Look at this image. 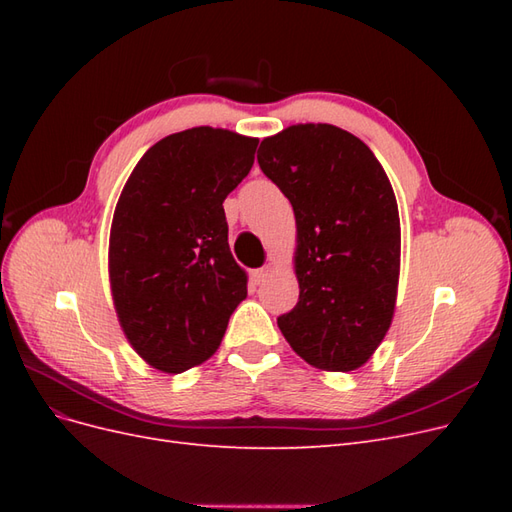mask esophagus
<instances>
[{"label": "esophagus", "instance_id": "1", "mask_svg": "<svg viewBox=\"0 0 512 512\" xmlns=\"http://www.w3.org/2000/svg\"><path fill=\"white\" fill-rule=\"evenodd\" d=\"M269 275H271V269H269V267H262V269H256V271H252V282H254V284H260V282H265Z\"/></svg>", "mask_w": 512, "mask_h": 512}]
</instances>
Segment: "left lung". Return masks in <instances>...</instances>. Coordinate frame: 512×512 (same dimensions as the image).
Masks as SVG:
<instances>
[{
  "mask_svg": "<svg viewBox=\"0 0 512 512\" xmlns=\"http://www.w3.org/2000/svg\"><path fill=\"white\" fill-rule=\"evenodd\" d=\"M258 164L297 222L299 301L277 327L309 365L359 369L395 314L401 228L393 185L361 138L331 123H297L265 138Z\"/></svg>",
  "mask_w": 512,
  "mask_h": 512,
  "instance_id": "left-lung-1",
  "label": "left lung"
}]
</instances>
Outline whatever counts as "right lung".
<instances>
[{"label":"right lung","mask_w":512,"mask_h":512,"mask_svg":"<svg viewBox=\"0 0 512 512\" xmlns=\"http://www.w3.org/2000/svg\"><path fill=\"white\" fill-rule=\"evenodd\" d=\"M256 147L224 128L183 130L149 147L123 185L108 239L111 294L130 346L164 374L213 356L247 297L222 203Z\"/></svg>","instance_id":"add662e5"}]
</instances>
